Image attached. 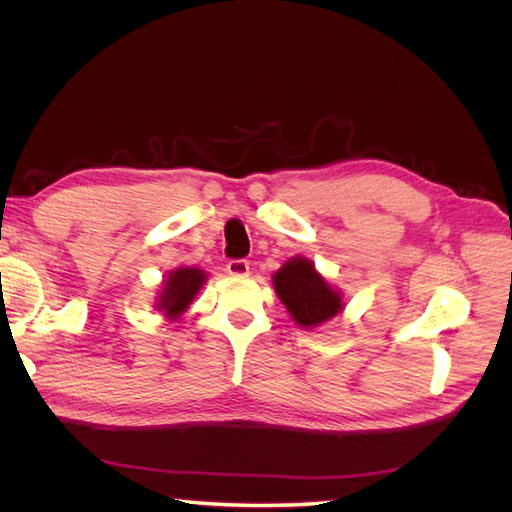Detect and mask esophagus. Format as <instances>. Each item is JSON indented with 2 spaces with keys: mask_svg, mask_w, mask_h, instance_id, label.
Returning <instances> with one entry per match:
<instances>
[{
  "mask_svg": "<svg viewBox=\"0 0 512 512\" xmlns=\"http://www.w3.org/2000/svg\"><path fill=\"white\" fill-rule=\"evenodd\" d=\"M226 271L230 275H235V277H243V275L250 273V262H247V260H230L226 265Z\"/></svg>",
  "mask_w": 512,
  "mask_h": 512,
  "instance_id": "obj_1",
  "label": "esophagus"
}]
</instances>
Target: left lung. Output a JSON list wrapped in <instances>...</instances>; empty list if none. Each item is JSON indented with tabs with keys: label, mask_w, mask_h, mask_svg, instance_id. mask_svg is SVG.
Returning <instances> with one entry per match:
<instances>
[{
	"label": "left lung",
	"mask_w": 512,
	"mask_h": 512,
	"mask_svg": "<svg viewBox=\"0 0 512 512\" xmlns=\"http://www.w3.org/2000/svg\"><path fill=\"white\" fill-rule=\"evenodd\" d=\"M277 299L301 329H316L344 312V294L305 256H292L273 273Z\"/></svg>",
	"instance_id": "1"
}]
</instances>
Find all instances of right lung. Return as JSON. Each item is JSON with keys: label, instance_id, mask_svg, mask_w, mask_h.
<instances>
[{"label": "right lung", "instance_id": "1", "mask_svg": "<svg viewBox=\"0 0 512 512\" xmlns=\"http://www.w3.org/2000/svg\"><path fill=\"white\" fill-rule=\"evenodd\" d=\"M207 277V271L198 267H175L173 271H168L156 299L158 312L170 322L179 320L194 303L196 294L203 290Z\"/></svg>", "mask_w": 512, "mask_h": 512}]
</instances>
